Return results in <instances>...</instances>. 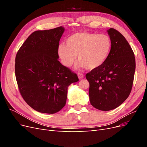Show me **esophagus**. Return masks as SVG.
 <instances>
[{
	"mask_svg": "<svg viewBox=\"0 0 147 147\" xmlns=\"http://www.w3.org/2000/svg\"><path fill=\"white\" fill-rule=\"evenodd\" d=\"M78 78L80 79V80H82V79H83V77H84V75L82 74V73H78Z\"/></svg>",
	"mask_w": 147,
	"mask_h": 147,
	"instance_id": "34e87169",
	"label": "esophagus"
}]
</instances>
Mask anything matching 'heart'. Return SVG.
I'll use <instances>...</instances> for the list:
<instances>
[{
    "label": "heart",
    "mask_w": 147,
    "mask_h": 147,
    "mask_svg": "<svg viewBox=\"0 0 147 147\" xmlns=\"http://www.w3.org/2000/svg\"><path fill=\"white\" fill-rule=\"evenodd\" d=\"M112 46V40L108 35L81 32L67 38L65 45L59 47L58 54L66 67L72 65L77 55L78 67L93 70L99 67L107 59Z\"/></svg>",
    "instance_id": "heart-1"
}]
</instances>
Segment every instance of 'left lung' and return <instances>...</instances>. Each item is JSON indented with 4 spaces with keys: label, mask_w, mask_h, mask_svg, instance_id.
<instances>
[{
    "label": "left lung",
    "mask_w": 147,
    "mask_h": 147,
    "mask_svg": "<svg viewBox=\"0 0 147 147\" xmlns=\"http://www.w3.org/2000/svg\"><path fill=\"white\" fill-rule=\"evenodd\" d=\"M107 32L112 43L107 59L86 75L90 103L102 111L116 109L126 100L131 92L136 70L134 52L126 38L113 28Z\"/></svg>",
    "instance_id": "8db88e82"
}]
</instances>
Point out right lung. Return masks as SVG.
Returning <instances> with one entry per match:
<instances>
[{"instance_id":"right-lung-1","label":"right lung","mask_w":147,"mask_h":147,"mask_svg":"<svg viewBox=\"0 0 147 147\" xmlns=\"http://www.w3.org/2000/svg\"><path fill=\"white\" fill-rule=\"evenodd\" d=\"M64 28L36 30L18 51L15 71L20 94L30 107L53 114L65 105L67 88L77 75L58 61L59 43Z\"/></svg>"}]
</instances>
